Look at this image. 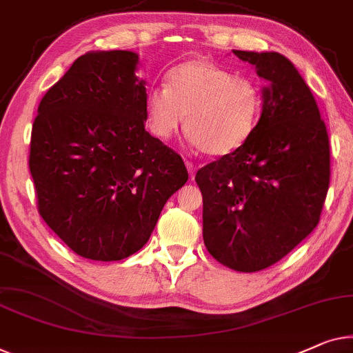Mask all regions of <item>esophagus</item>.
Wrapping results in <instances>:
<instances>
[{
    "instance_id": "obj_1",
    "label": "esophagus",
    "mask_w": 353,
    "mask_h": 353,
    "mask_svg": "<svg viewBox=\"0 0 353 353\" xmlns=\"http://www.w3.org/2000/svg\"><path fill=\"white\" fill-rule=\"evenodd\" d=\"M185 164H186V167H188L189 175H191V180H194V176H196V165H194L192 162H191V161H188V159H186Z\"/></svg>"
}]
</instances>
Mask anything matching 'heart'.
Wrapping results in <instances>:
<instances>
[{"mask_svg":"<svg viewBox=\"0 0 353 353\" xmlns=\"http://www.w3.org/2000/svg\"><path fill=\"white\" fill-rule=\"evenodd\" d=\"M263 110L258 84L208 59H192L167 74V88H154L146 99L152 134L168 140L183 124L194 145L208 156L237 151L256 130Z\"/></svg>","mask_w":353,"mask_h":353,"instance_id":"obj_1","label":"heart"}]
</instances>
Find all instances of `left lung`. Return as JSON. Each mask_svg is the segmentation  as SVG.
I'll return each instance as SVG.
<instances>
[{"label":"left lung","instance_id":"obj_1","mask_svg":"<svg viewBox=\"0 0 353 353\" xmlns=\"http://www.w3.org/2000/svg\"><path fill=\"white\" fill-rule=\"evenodd\" d=\"M269 81L256 130L237 151L199 168L203 242L240 272L280 261L320 221L330 139L309 85L279 52L232 50Z\"/></svg>","mask_w":353,"mask_h":353}]
</instances>
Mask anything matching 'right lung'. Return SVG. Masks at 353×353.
I'll list each match as a JSON object with an SVG mask.
<instances>
[{"label": "right lung", "instance_id": "right-lung-1", "mask_svg": "<svg viewBox=\"0 0 353 353\" xmlns=\"http://www.w3.org/2000/svg\"><path fill=\"white\" fill-rule=\"evenodd\" d=\"M137 63L130 50L81 55L46 92L33 122L28 164L38 212L94 261L139 252L188 181L181 156L145 129Z\"/></svg>", "mask_w": 353, "mask_h": 353}]
</instances>
